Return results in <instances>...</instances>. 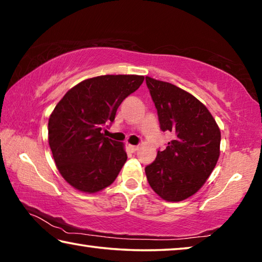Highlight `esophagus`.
<instances>
[{"mask_svg":"<svg viewBox=\"0 0 262 262\" xmlns=\"http://www.w3.org/2000/svg\"><path fill=\"white\" fill-rule=\"evenodd\" d=\"M128 149L130 150L132 152H135L137 149H139V147H137V145H133V144H128Z\"/></svg>","mask_w":262,"mask_h":262,"instance_id":"1","label":"esophagus"}]
</instances>
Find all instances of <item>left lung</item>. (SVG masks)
<instances>
[{"mask_svg": "<svg viewBox=\"0 0 262 262\" xmlns=\"http://www.w3.org/2000/svg\"><path fill=\"white\" fill-rule=\"evenodd\" d=\"M163 132L174 134L163 151L145 167L148 183L170 202L192 196L209 178L220 157L221 130L200 100L173 84L147 76Z\"/></svg>", "mask_w": 262, "mask_h": 262, "instance_id": "left-lung-1", "label": "left lung"}]
</instances>
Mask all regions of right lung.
<instances>
[{
  "label": "right lung",
  "instance_id": "add662e5",
  "mask_svg": "<svg viewBox=\"0 0 262 262\" xmlns=\"http://www.w3.org/2000/svg\"><path fill=\"white\" fill-rule=\"evenodd\" d=\"M144 81L140 75H101L76 84L48 120V143L60 174L75 189L94 194L113 183L127 161L125 144L101 133L122 100Z\"/></svg>",
  "mask_w": 262,
  "mask_h": 262
}]
</instances>
